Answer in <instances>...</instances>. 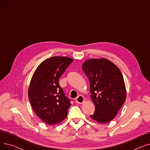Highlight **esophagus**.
Returning <instances> with one entry per match:
<instances>
[{
	"label": "esophagus",
	"mask_w": 150,
	"mask_h": 150,
	"mask_svg": "<svg viewBox=\"0 0 150 150\" xmlns=\"http://www.w3.org/2000/svg\"><path fill=\"white\" fill-rule=\"evenodd\" d=\"M75 101H76V103L78 104H83L85 100H84V97L80 95L76 98Z\"/></svg>",
	"instance_id": "esophagus-1"
}]
</instances>
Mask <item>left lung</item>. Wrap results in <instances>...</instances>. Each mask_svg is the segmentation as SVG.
<instances>
[{"label":"left lung","instance_id":"left-lung-1","mask_svg":"<svg viewBox=\"0 0 150 150\" xmlns=\"http://www.w3.org/2000/svg\"><path fill=\"white\" fill-rule=\"evenodd\" d=\"M90 82L91 100L96 110L90 117L106 123L116 116L127 98V90L120 69L105 58L89 59L82 65Z\"/></svg>","mask_w":150,"mask_h":150}]
</instances>
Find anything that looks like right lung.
<instances>
[{
    "instance_id": "1",
    "label": "right lung",
    "mask_w": 150,
    "mask_h": 150,
    "mask_svg": "<svg viewBox=\"0 0 150 150\" xmlns=\"http://www.w3.org/2000/svg\"><path fill=\"white\" fill-rule=\"evenodd\" d=\"M74 60L53 57L38 66L31 79L28 98L33 111L45 123L53 125L64 120L71 106L59 84L60 76Z\"/></svg>"
}]
</instances>
